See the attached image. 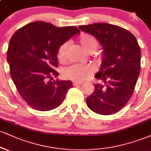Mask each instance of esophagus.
I'll return each mask as SVG.
<instances>
[{"label":"esophagus","mask_w":151,"mask_h":151,"mask_svg":"<svg viewBox=\"0 0 151 151\" xmlns=\"http://www.w3.org/2000/svg\"><path fill=\"white\" fill-rule=\"evenodd\" d=\"M82 83L81 81H74L73 83H72V84H73V86H79V85H80Z\"/></svg>","instance_id":"1"}]
</instances>
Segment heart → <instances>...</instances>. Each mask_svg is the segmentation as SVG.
I'll return each instance as SVG.
<instances>
[{"label": "heart", "mask_w": 151, "mask_h": 151, "mask_svg": "<svg viewBox=\"0 0 151 151\" xmlns=\"http://www.w3.org/2000/svg\"><path fill=\"white\" fill-rule=\"evenodd\" d=\"M79 41L83 50L88 53L95 52L99 46V43L97 39L89 34L81 36ZM68 45V42H65L58 48V57L60 60L63 61L65 60ZM98 59L101 60V56H99ZM93 67L91 65L73 64L63 69V75L65 79L74 81H81L90 77L93 74Z\"/></svg>", "instance_id": "obj_1"}]
</instances>
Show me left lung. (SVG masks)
<instances>
[{"mask_svg": "<svg viewBox=\"0 0 151 151\" xmlns=\"http://www.w3.org/2000/svg\"><path fill=\"white\" fill-rule=\"evenodd\" d=\"M102 45L103 61L95 75L104 84H94L95 90L86 99L92 111L103 115L115 114L132 97L141 69V49L128 30L117 25L95 23L79 26Z\"/></svg>", "mask_w": 151, "mask_h": 151, "instance_id": "obj_1", "label": "left lung"}]
</instances>
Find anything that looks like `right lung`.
I'll return each instance as SVG.
<instances>
[{"label": "right lung", "instance_id": "right-lung-1", "mask_svg": "<svg viewBox=\"0 0 151 151\" xmlns=\"http://www.w3.org/2000/svg\"><path fill=\"white\" fill-rule=\"evenodd\" d=\"M80 33L74 26L58 27L37 21L14 32L9 43L7 60L18 93L32 108L48 111L64 101L71 81H52L57 77L58 50L63 43Z\"/></svg>", "mask_w": 151, "mask_h": 151}]
</instances>
